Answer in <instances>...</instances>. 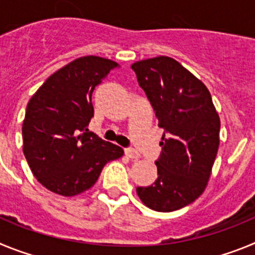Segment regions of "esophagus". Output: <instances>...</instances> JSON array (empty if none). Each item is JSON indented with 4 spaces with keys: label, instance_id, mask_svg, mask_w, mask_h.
<instances>
[{
    "label": "esophagus",
    "instance_id": "1",
    "mask_svg": "<svg viewBox=\"0 0 255 255\" xmlns=\"http://www.w3.org/2000/svg\"><path fill=\"white\" fill-rule=\"evenodd\" d=\"M125 154L128 155L129 158H131V159L140 158V154H139V152H136V150L132 149V148H126V149H125Z\"/></svg>",
    "mask_w": 255,
    "mask_h": 255
}]
</instances>
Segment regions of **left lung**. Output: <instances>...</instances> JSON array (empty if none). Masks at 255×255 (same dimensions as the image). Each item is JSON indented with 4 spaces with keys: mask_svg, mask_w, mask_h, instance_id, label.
<instances>
[{
    "mask_svg": "<svg viewBox=\"0 0 255 255\" xmlns=\"http://www.w3.org/2000/svg\"><path fill=\"white\" fill-rule=\"evenodd\" d=\"M131 69L164 130L158 177L136 193L150 209L176 211L206 189L220 145V117L206 85L176 60L158 56Z\"/></svg>",
    "mask_w": 255,
    "mask_h": 255,
    "instance_id": "obj_1",
    "label": "left lung"
}]
</instances>
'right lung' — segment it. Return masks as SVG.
<instances>
[{
    "instance_id": "1",
    "label": "right lung",
    "mask_w": 255,
    "mask_h": 255,
    "mask_svg": "<svg viewBox=\"0 0 255 255\" xmlns=\"http://www.w3.org/2000/svg\"><path fill=\"white\" fill-rule=\"evenodd\" d=\"M116 66L98 56L76 58L52 74L26 106L22 152L35 179L56 194L91 189L105 164L124 154L88 130L93 91Z\"/></svg>"
}]
</instances>
